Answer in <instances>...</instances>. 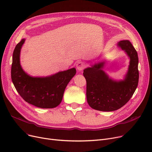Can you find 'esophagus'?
<instances>
[{
  "label": "esophagus",
  "instance_id": "34e87169",
  "mask_svg": "<svg viewBox=\"0 0 152 152\" xmlns=\"http://www.w3.org/2000/svg\"><path fill=\"white\" fill-rule=\"evenodd\" d=\"M85 68V63L83 61H79L76 64V68L78 71H81Z\"/></svg>",
  "mask_w": 152,
  "mask_h": 152
}]
</instances>
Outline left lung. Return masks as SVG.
Masks as SVG:
<instances>
[{
    "label": "left lung",
    "instance_id": "left-lung-1",
    "mask_svg": "<svg viewBox=\"0 0 152 152\" xmlns=\"http://www.w3.org/2000/svg\"><path fill=\"white\" fill-rule=\"evenodd\" d=\"M117 45L130 58L128 71L123 80L115 81L103 70L105 61L84 69L86 80V97L89 105L102 111H112L123 107L132 97L139 83V58L137 51L128 40Z\"/></svg>",
    "mask_w": 152,
    "mask_h": 152
}]
</instances>
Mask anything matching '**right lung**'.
Instances as JSON below:
<instances>
[{
	"label": "right lung",
	"mask_w": 152,
	"mask_h": 152,
	"mask_svg": "<svg viewBox=\"0 0 152 152\" xmlns=\"http://www.w3.org/2000/svg\"><path fill=\"white\" fill-rule=\"evenodd\" d=\"M25 39L17 45L13 53L11 77L20 96L29 104L41 108H53L61 103L65 88L76 75L75 68L46 77L28 75L20 65V51Z\"/></svg>",
	"instance_id": "right-lung-1"
}]
</instances>
